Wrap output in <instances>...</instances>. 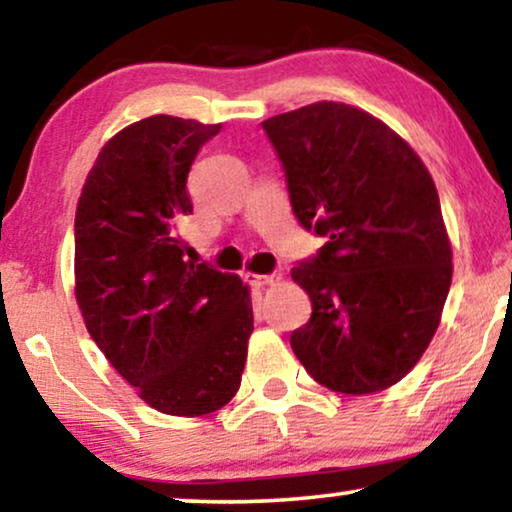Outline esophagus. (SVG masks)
<instances>
[{
	"label": "esophagus",
	"mask_w": 512,
	"mask_h": 512,
	"mask_svg": "<svg viewBox=\"0 0 512 512\" xmlns=\"http://www.w3.org/2000/svg\"><path fill=\"white\" fill-rule=\"evenodd\" d=\"M248 281L255 288H264V286H269V283H276L278 274H248Z\"/></svg>",
	"instance_id": "34e87169"
}]
</instances>
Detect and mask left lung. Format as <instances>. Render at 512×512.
<instances>
[{"instance_id":"8db88e82","label":"left lung","mask_w":512,"mask_h":512,"mask_svg":"<svg viewBox=\"0 0 512 512\" xmlns=\"http://www.w3.org/2000/svg\"><path fill=\"white\" fill-rule=\"evenodd\" d=\"M262 127L295 217L328 236L290 274L312 300L290 347L328 390H387L428 349L454 274L435 181L394 129L347 103L319 101Z\"/></svg>"}]
</instances>
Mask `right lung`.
<instances>
[{"mask_svg": "<svg viewBox=\"0 0 512 512\" xmlns=\"http://www.w3.org/2000/svg\"><path fill=\"white\" fill-rule=\"evenodd\" d=\"M222 125L151 115L103 144L75 212V300L84 326L141 399L205 416L234 399L252 333L250 288L184 260L186 179Z\"/></svg>", "mask_w": 512, "mask_h": 512, "instance_id": "add662e5", "label": "right lung"}]
</instances>
